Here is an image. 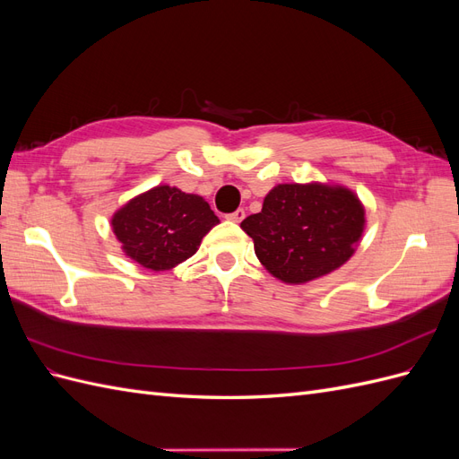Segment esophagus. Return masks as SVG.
I'll return each mask as SVG.
<instances>
[{
  "mask_svg": "<svg viewBox=\"0 0 459 459\" xmlns=\"http://www.w3.org/2000/svg\"><path fill=\"white\" fill-rule=\"evenodd\" d=\"M226 218H228L230 221H235V224H239V221L245 218V211H243V208H238V211L231 212V214H228Z\"/></svg>",
  "mask_w": 459,
  "mask_h": 459,
  "instance_id": "34e87169",
  "label": "esophagus"
}]
</instances>
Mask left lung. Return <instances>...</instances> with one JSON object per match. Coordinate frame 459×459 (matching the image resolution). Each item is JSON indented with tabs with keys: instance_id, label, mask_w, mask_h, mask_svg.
Instances as JSON below:
<instances>
[{
	"instance_id": "obj_1",
	"label": "left lung",
	"mask_w": 459,
	"mask_h": 459,
	"mask_svg": "<svg viewBox=\"0 0 459 459\" xmlns=\"http://www.w3.org/2000/svg\"><path fill=\"white\" fill-rule=\"evenodd\" d=\"M241 228L264 268L283 283L302 285L349 262L366 230V208L344 186L280 184Z\"/></svg>"
}]
</instances>
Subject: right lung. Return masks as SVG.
Returning <instances> with one entry per match:
<instances>
[{
    "label": "right lung",
    "instance_id": "add662e5",
    "mask_svg": "<svg viewBox=\"0 0 459 459\" xmlns=\"http://www.w3.org/2000/svg\"><path fill=\"white\" fill-rule=\"evenodd\" d=\"M216 224L218 216L201 195L170 186L140 193L110 220L122 253L151 272L172 270L195 255Z\"/></svg>",
    "mask_w": 459,
    "mask_h": 459
}]
</instances>
